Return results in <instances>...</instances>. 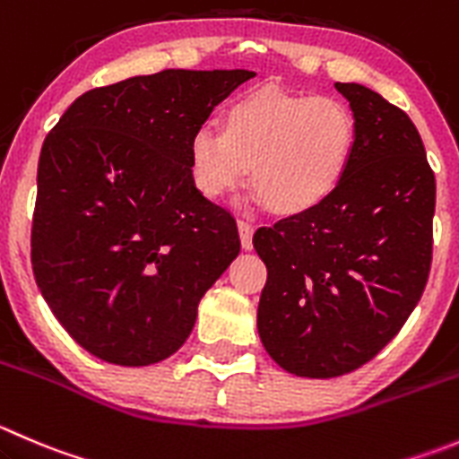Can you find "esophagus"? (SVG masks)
Here are the masks:
<instances>
[{
	"mask_svg": "<svg viewBox=\"0 0 459 459\" xmlns=\"http://www.w3.org/2000/svg\"><path fill=\"white\" fill-rule=\"evenodd\" d=\"M238 229H239V242H242V248H253V224L247 220H239L238 221Z\"/></svg>",
	"mask_w": 459,
	"mask_h": 459,
	"instance_id": "1",
	"label": "esophagus"
}]
</instances>
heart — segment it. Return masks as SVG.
<instances>
[{"label":"heart","instance_id":"obj_1","mask_svg":"<svg viewBox=\"0 0 459 459\" xmlns=\"http://www.w3.org/2000/svg\"><path fill=\"white\" fill-rule=\"evenodd\" d=\"M357 145V118L338 98L260 87L226 105L221 130L204 126L188 143L193 184L230 197L251 170L253 193L275 215H300L341 184Z\"/></svg>","mask_w":459,"mask_h":459}]
</instances>
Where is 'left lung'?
Instances as JSON below:
<instances>
[{
  "label": "left lung",
  "instance_id": "left-lung-1",
  "mask_svg": "<svg viewBox=\"0 0 459 459\" xmlns=\"http://www.w3.org/2000/svg\"><path fill=\"white\" fill-rule=\"evenodd\" d=\"M357 118L352 161L311 211L257 229L266 264L257 332L282 370L354 372L393 341L433 260L435 175L408 114L372 89L336 82Z\"/></svg>",
  "mask_w": 459,
  "mask_h": 459
}]
</instances>
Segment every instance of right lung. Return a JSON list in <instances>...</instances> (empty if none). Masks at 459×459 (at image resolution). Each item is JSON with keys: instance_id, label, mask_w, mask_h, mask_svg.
<instances>
[{"instance_id": "1", "label": "right lung", "mask_w": 459, "mask_h": 459, "mask_svg": "<svg viewBox=\"0 0 459 459\" xmlns=\"http://www.w3.org/2000/svg\"><path fill=\"white\" fill-rule=\"evenodd\" d=\"M247 69H166L71 102L47 134L30 229L35 282L78 345L152 366L186 342L239 253L233 215L193 184L188 143Z\"/></svg>"}]
</instances>
